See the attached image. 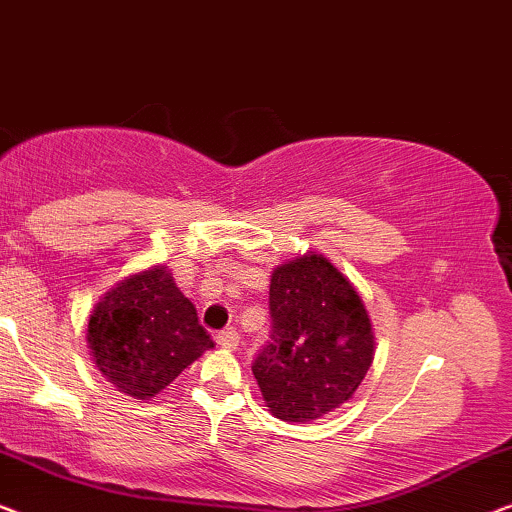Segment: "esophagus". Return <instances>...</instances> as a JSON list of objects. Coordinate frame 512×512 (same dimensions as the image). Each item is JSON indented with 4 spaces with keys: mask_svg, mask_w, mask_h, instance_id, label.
I'll return each mask as SVG.
<instances>
[{
    "mask_svg": "<svg viewBox=\"0 0 512 512\" xmlns=\"http://www.w3.org/2000/svg\"><path fill=\"white\" fill-rule=\"evenodd\" d=\"M239 341H241V336L236 334L234 329H225V331H218V334H215V343H218L220 348L234 350L236 345H239Z\"/></svg>",
    "mask_w": 512,
    "mask_h": 512,
    "instance_id": "esophagus-1",
    "label": "esophagus"
}]
</instances>
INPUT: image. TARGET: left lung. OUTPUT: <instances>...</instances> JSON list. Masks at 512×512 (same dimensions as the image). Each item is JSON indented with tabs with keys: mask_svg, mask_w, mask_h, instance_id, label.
<instances>
[{
	"mask_svg": "<svg viewBox=\"0 0 512 512\" xmlns=\"http://www.w3.org/2000/svg\"><path fill=\"white\" fill-rule=\"evenodd\" d=\"M269 341L253 362L278 420L311 422L348 401L373 362L369 313L325 257L280 264L269 287Z\"/></svg>",
	"mask_w": 512,
	"mask_h": 512,
	"instance_id": "1",
	"label": "left lung"
}]
</instances>
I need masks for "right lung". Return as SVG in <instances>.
<instances>
[{
  "instance_id": "right-lung-1",
  "label": "right lung",
  "mask_w": 512,
  "mask_h": 512,
  "mask_svg": "<svg viewBox=\"0 0 512 512\" xmlns=\"http://www.w3.org/2000/svg\"><path fill=\"white\" fill-rule=\"evenodd\" d=\"M88 345L115 387L150 399L213 348V338L167 266H155L106 292L90 315Z\"/></svg>"
}]
</instances>
